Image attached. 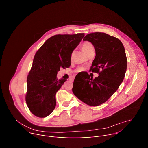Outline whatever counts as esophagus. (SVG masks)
Listing matches in <instances>:
<instances>
[{
    "label": "esophagus",
    "instance_id": "obj_1",
    "mask_svg": "<svg viewBox=\"0 0 148 148\" xmlns=\"http://www.w3.org/2000/svg\"><path fill=\"white\" fill-rule=\"evenodd\" d=\"M74 79V77H71V81H73Z\"/></svg>",
    "mask_w": 148,
    "mask_h": 148
}]
</instances>
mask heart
I'll return each mask as SVG.
<instances>
[{"instance_id":"1","label":"heart","mask_w":148,"mask_h":148,"mask_svg":"<svg viewBox=\"0 0 148 148\" xmlns=\"http://www.w3.org/2000/svg\"><path fill=\"white\" fill-rule=\"evenodd\" d=\"M82 49L83 51L87 54L90 50L93 49L94 47H93L91 43H90V42L85 41V42H84V43L82 45ZM84 69H84V67H78V68H77L76 69L75 71L78 72V73L81 72V71H84Z\"/></svg>"}]
</instances>
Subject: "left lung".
Wrapping results in <instances>:
<instances>
[{
	"instance_id": "1",
	"label": "left lung",
	"mask_w": 148,
	"mask_h": 148,
	"mask_svg": "<svg viewBox=\"0 0 148 148\" xmlns=\"http://www.w3.org/2000/svg\"><path fill=\"white\" fill-rule=\"evenodd\" d=\"M83 40L91 42L95 48L96 56L90 71L99 75L93 79L87 72L78 74L72 90L81 101L96 107L106 102L118 89L125 77L127 58L122 42L108 34L92 33Z\"/></svg>"
}]
</instances>
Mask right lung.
Masks as SVG:
<instances>
[{"instance_id":"add662e5","label":"right lung","mask_w":148,"mask_h":148,"mask_svg":"<svg viewBox=\"0 0 148 148\" xmlns=\"http://www.w3.org/2000/svg\"><path fill=\"white\" fill-rule=\"evenodd\" d=\"M84 36V33L53 36L36 52L27 78L26 94L27 107L35 116L45 118L54 110L56 92L67 80L58 79L57 73L70 66L72 53Z\"/></svg>"}]
</instances>
